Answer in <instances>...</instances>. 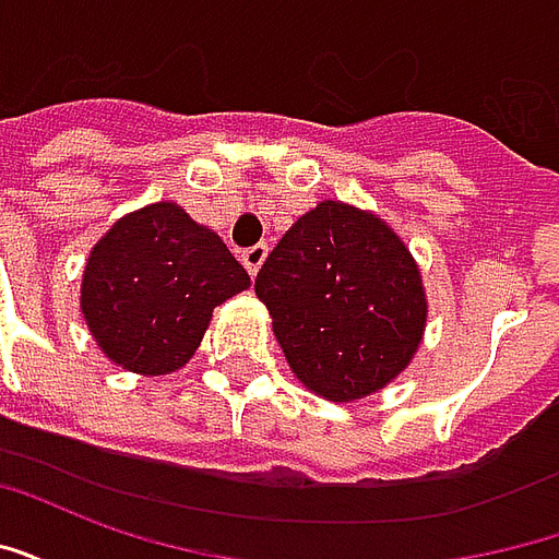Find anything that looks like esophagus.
Here are the masks:
<instances>
[{
  "instance_id": "obj_1",
  "label": "esophagus",
  "mask_w": 559,
  "mask_h": 559,
  "mask_svg": "<svg viewBox=\"0 0 559 559\" xmlns=\"http://www.w3.org/2000/svg\"><path fill=\"white\" fill-rule=\"evenodd\" d=\"M266 257H269V245H266V242H260V245H251V248H245V251H242L245 269H248L251 275H257V272H260V266L266 263Z\"/></svg>"
}]
</instances>
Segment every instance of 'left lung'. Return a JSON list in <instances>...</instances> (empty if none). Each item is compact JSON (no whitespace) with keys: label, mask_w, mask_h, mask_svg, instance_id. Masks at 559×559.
Returning a JSON list of instances; mask_svg holds the SVG:
<instances>
[{"label":"left lung","mask_w":559,"mask_h":559,"mask_svg":"<svg viewBox=\"0 0 559 559\" xmlns=\"http://www.w3.org/2000/svg\"><path fill=\"white\" fill-rule=\"evenodd\" d=\"M296 380L335 404L386 389L428 323L419 263L386 221L323 200L284 233L254 281Z\"/></svg>","instance_id":"8db88e82"}]
</instances>
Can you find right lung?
Listing matches in <instances>:
<instances>
[{"instance_id":"obj_1","label":"right lung","mask_w":559,"mask_h":559,"mask_svg":"<svg viewBox=\"0 0 559 559\" xmlns=\"http://www.w3.org/2000/svg\"><path fill=\"white\" fill-rule=\"evenodd\" d=\"M248 287V272L218 233L160 200L114 221L92 245L80 311L110 362L160 377L185 368L212 311Z\"/></svg>"}]
</instances>
